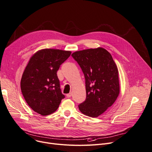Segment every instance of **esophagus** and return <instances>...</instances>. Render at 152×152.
<instances>
[{
  "label": "esophagus",
  "instance_id": "34e87169",
  "mask_svg": "<svg viewBox=\"0 0 152 152\" xmlns=\"http://www.w3.org/2000/svg\"><path fill=\"white\" fill-rule=\"evenodd\" d=\"M72 93H69V94H66V97L67 98H70L71 96H72Z\"/></svg>",
  "mask_w": 152,
  "mask_h": 152
}]
</instances>
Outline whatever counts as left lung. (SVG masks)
Returning <instances> with one entry per match:
<instances>
[{
    "instance_id": "obj_1",
    "label": "left lung",
    "mask_w": 152,
    "mask_h": 152,
    "mask_svg": "<svg viewBox=\"0 0 152 152\" xmlns=\"http://www.w3.org/2000/svg\"><path fill=\"white\" fill-rule=\"evenodd\" d=\"M72 56L86 79V99L79 109L87 116L98 117L114 103L119 95L117 66L111 54L101 47L78 50Z\"/></svg>"
}]
</instances>
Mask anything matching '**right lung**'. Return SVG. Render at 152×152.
<instances>
[{
  "label": "right lung",
  "mask_w": 152,
  "mask_h": 152,
  "mask_svg": "<svg viewBox=\"0 0 152 152\" xmlns=\"http://www.w3.org/2000/svg\"><path fill=\"white\" fill-rule=\"evenodd\" d=\"M72 52L43 49L31 57L24 71L21 89L27 104L45 116L54 113L65 98L60 88L57 72Z\"/></svg>",
  "instance_id": "1"
}]
</instances>
